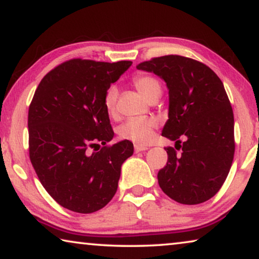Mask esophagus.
I'll use <instances>...</instances> for the list:
<instances>
[{"mask_svg": "<svg viewBox=\"0 0 259 259\" xmlns=\"http://www.w3.org/2000/svg\"><path fill=\"white\" fill-rule=\"evenodd\" d=\"M147 149V147H145V146H140V145H134V152L139 153V152H144Z\"/></svg>", "mask_w": 259, "mask_h": 259, "instance_id": "1", "label": "esophagus"}]
</instances>
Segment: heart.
Instances as JSON below:
<instances>
[{
  "mask_svg": "<svg viewBox=\"0 0 259 259\" xmlns=\"http://www.w3.org/2000/svg\"><path fill=\"white\" fill-rule=\"evenodd\" d=\"M133 84L140 91L145 98L148 100H156L161 96L162 89H161L160 81L151 74H137L132 79ZM118 91L114 86H111L106 90L104 95L103 104L105 111L108 114H113L115 112V103H117ZM157 121L155 118H130L119 126L118 136L122 140L132 141L134 144L145 145L151 140L153 132L156 128Z\"/></svg>",
  "mask_w": 259,
  "mask_h": 259,
  "instance_id": "obj_1",
  "label": "heart"
}]
</instances>
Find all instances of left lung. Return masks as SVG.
Listing matches in <instances>:
<instances>
[{
	"mask_svg": "<svg viewBox=\"0 0 259 259\" xmlns=\"http://www.w3.org/2000/svg\"><path fill=\"white\" fill-rule=\"evenodd\" d=\"M166 81L169 113L162 136L176 141L177 155L166 147V166L157 173L162 192L182 204H198L223 186L235 154L234 112L222 80L210 67L179 55L138 64ZM181 138H185L182 143Z\"/></svg>",
	"mask_w": 259,
	"mask_h": 259,
	"instance_id": "obj_1",
	"label": "left lung"
}]
</instances>
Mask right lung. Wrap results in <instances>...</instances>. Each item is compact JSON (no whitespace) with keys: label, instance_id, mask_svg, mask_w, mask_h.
Instances as JSON below:
<instances>
[{"label":"right lung","instance_id":"add662e5","mask_svg":"<svg viewBox=\"0 0 259 259\" xmlns=\"http://www.w3.org/2000/svg\"><path fill=\"white\" fill-rule=\"evenodd\" d=\"M131 64L70 59L49 71L30 103V161L49 195L71 211L104 208L117 192L122 162L133 154L128 140L106 145L114 132L103 104Z\"/></svg>","mask_w":259,"mask_h":259}]
</instances>
